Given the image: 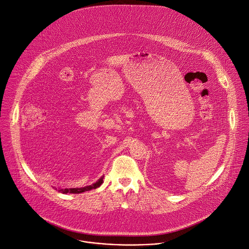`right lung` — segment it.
Instances as JSON below:
<instances>
[{"label": "right lung", "instance_id": "1", "mask_svg": "<svg viewBox=\"0 0 249 249\" xmlns=\"http://www.w3.org/2000/svg\"><path fill=\"white\" fill-rule=\"evenodd\" d=\"M104 183V176H102L96 183H94L91 186H86V187H83V188H71V189H59L58 192L61 194H81V193H85L91 190H95L97 188H99L102 184Z\"/></svg>", "mask_w": 249, "mask_h": 249}]
</instances>
